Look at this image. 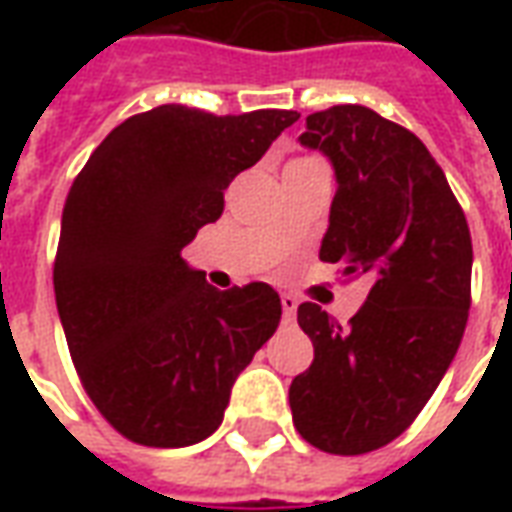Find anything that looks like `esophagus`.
<instances>
[{
  "label": "esophagus",
  "mask_w": 512,
  "mask_h": 512,
  "mask_svg": "<svg viewBox=\"0 0 512 512\" xmlns=\"http://www.w3.org/2000/svg\"><path fill=\"white\" fill-rule=\"evenodd\" d=\"M296 310H299V299H296V296H290V293H285V296H282V318H285V323H293Z\"/></svg>",
  "instance_id": "1"
}]
</instances>
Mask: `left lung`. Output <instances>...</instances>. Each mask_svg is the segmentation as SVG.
Here are the masks:
<instances>
[{"label":"left lung","instance_id":"1","mask_svg":"<svg viewBox=\"0 0 512 512\" xmlns=\"http://www.w3.org/2000/svg\"><path fill=\"white\" fill-rule=\"evenodd\" d=\"M301 145L323 150L337 172L321 260L370 279V293L345 326L301 304L315 359L290 384V411L312 447L365 455L417 419L461 345L472 235L428 147L373 109L315 112Z\"/></svg>","mask_w":512,"mask_h":512}]
</instances>
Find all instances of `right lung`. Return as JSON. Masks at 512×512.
Masks as SVG:
<instances>
[{"instance_id": "1", "label": "right lung", "mask_w": 512, "mask_h": 512, "mask_svg": "<svg viewBox=\"0 0 512 512\" xmlns=\"http://www.w3.org/2000/svg\"><path fill=\"white\" fill-rule=\"evenodd\" d=\"M299 120L164 104L95 147L62 208L54 296L73 367L101 417L145 447H189L222 425L230 389L277 332L266 282L216 290L180 257L224 211V189Z\"/></svg>"}]
</instances>
